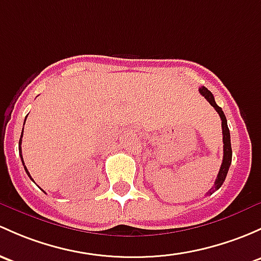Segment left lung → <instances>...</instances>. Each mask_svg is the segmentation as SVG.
Here are the masks:
<instances>
[{
  "mask_svg": "<svg viewBox=\"0 0 261 261\" xmlns=\"http://www.w3.org/2000/svg\"><path fill=\"white\" fill-rule=\"evenodd\" d=\"M199 92L202 96H204V97L206 98L207 101H209L210 105L216 110V112H218L219 116H220V119H221V127H223L224 158H223V163H221L220 170H219L218 177H216L215 182H214V186L210 189L209 193H207V195H209V194L211 195V194H213L214 191L218 190V189L221 188V185H223L224 181H225V177H226V175H227V171H229L230 164H231V156H232L231 142H230V131H229V127H227V121H226V117H225V115H224L223 109H221L220 106L216 105L215 98H214L213 94H211V92L206 89V87L201 86L199 89Z\"/></svg>",
  "mask_w": 261,
  "mask_h": 261,
  "instance_id": "1",
  "label": "left lung"
}]
</instances>
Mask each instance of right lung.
Returning a JSON list of instances; mask_svg holds the SVG:
<instances>
[{"instance_id":"add662e5","label":"right lung","mask_w":261,"mask_h":261,"mask_svg":"<svg viewBox=\"0 0 261 261\" xmlns=\"http://www.w3.org/2000/svg\"><path fill=\"white\" fill-rule=\"evenodd\" d=\"M24 121H26V120H24ZM22 136H23V128H22V134H21V138H20V142H18V150H20V156H21V160H22V164H23V166H24V163H23V158H22V151H21ZM24 170H26V172H27V175H29V176H30V179H32V177H31V175H30V172H29V170H27V169H26V166H24Z\"/></svg>"}]
</instances>
